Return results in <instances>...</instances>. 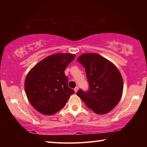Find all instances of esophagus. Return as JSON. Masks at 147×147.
<instances>
[{
    "instance_id": "esophagus-1",
    "label": "esophagus",
    "mask_w": 147,
    "mask_h": 147,
    "mask_svg": "<svg viewBox=\"0 0 147 147\" xmlns=\"http://www.w3.org/2000/svg\"><path fill=\"white\" fill-rule=\"evenodd\" d=\"M74 92L76 93V92L78 91V87H76V88L74 89Z\"/></svg>"
}]
</instances>
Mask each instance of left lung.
<instances>
[{
	"label": "left lung",
	"instance_id": "obj_1",
	"mask_svg": "<svg viewBox=\"0 0 147 147\" xmlns=\"http://www.w3.org/2000/svg\"><path fill=\"white\" fill-rule=\"evenodd\" d=\"M77 61L86 69L89 89L76 94L96 114H105L120 101L123 89L121 74L114 65L98 54H84Z\"/></svg>",
	"mask_w": 147,
	"mask_h": 147
}]
</instances>
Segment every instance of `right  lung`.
<instances>
[{
  "label": "right lung",
  "instance_id": "add662e5",
  "mask_svg": "<svg viewBox=\"0 0 147 147\" xmlns=\"http://www.w3.org/2000/svg\"><path fill=\"white\" fill-rule=\"evenodd\" d=\"M75 58L72 54H56L43 59L26 77L24 89L32 106L44 115H54L74 93L68 87L64 71Z\"/></svg>",
  "mask_w": 147,
  "mask_h": 147
}]
</instances>
